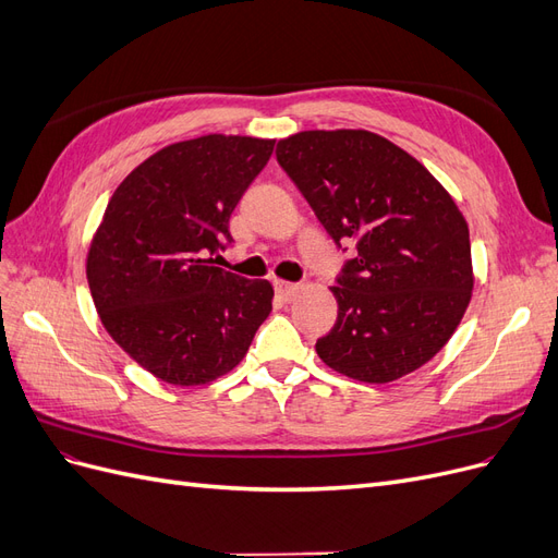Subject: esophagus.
I'll return each instance as SVG.
<instances>
[{"mask_svg":"<svg viewBox=\"0 0 558 558\" xmlns=\"http://www.w3.org/2000/svg\"><path fill=\"white\" fill-rule=\"evenodd\" d=\"M275 289H277V293H279V298L281 300H293L300 291H302V286L300 283H293V281H281V279H277L275 281Z\"/></svg>","mask_w":558,"mask_h":558,"instance_id":"34e87169","label":"esophagus"}]
</instances>
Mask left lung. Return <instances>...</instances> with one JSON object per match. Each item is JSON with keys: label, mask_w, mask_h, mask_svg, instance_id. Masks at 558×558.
Returning <instances> with one entry per match:
<instances>
[{"label": "left lung", "mask_w": 558, "mask_h": 558, "mask_svg": "<svg viewBox=\"0 0 558 558\" xmlns=\"http://www.w3.org/2000/svg\"><path fill=\"white\" fill-rule=\"evenodd\" d=\"M277 160L337 246L356 240L337 286L332 330L316 342L335 373L388 384L440 351L472 298L470 232L424 165L367 130H305Z\"/></svg>", "instance_id": "1"}]
</instances>
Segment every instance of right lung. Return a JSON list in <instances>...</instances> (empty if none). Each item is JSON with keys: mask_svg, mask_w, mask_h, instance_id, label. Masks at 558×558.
Here are the masks:
<instances>
[{"mask_svg": "<svg viewBox=\"0 0 558 558\" xmlns=\"http://www.w3.org/2000/svg\"><path fill=\"white\" fill-rule=\"evenodd\" d=\"M275 140L205 134L160 148L111 195L86 275L102 326L132 361L174 386L228 375L272 312L275 289L216 267L230 214Z\"/></svg>", "mask_w": 558, "mask_h": 558, "instance_id": "1", "label": "right lung"}]
</instances>
